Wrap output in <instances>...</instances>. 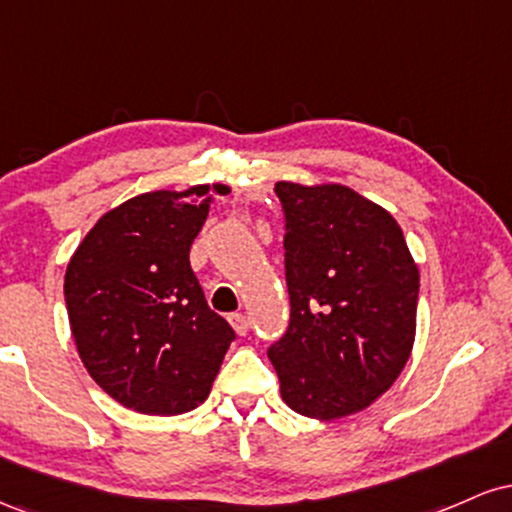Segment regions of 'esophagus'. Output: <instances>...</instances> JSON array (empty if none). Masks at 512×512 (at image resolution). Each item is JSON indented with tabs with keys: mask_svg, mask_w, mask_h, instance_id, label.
Returning a JSON list of instances; mask_svg holds the SVG:
<instances>
[{
	"mask_svg": "<svg viewBox=\"0 0 512 512\" xmlns=\"http://www.w3.org/2000/svg\"><path fill=\"white\" fill-rule=\"evenodd\" d=\"M228 322H231V327L236 330V334H240V337H243V334H248V330H250L248 317H245L243 313H231L228 315Z\"/></svg>",
	"mask_w": 512,
	"mask_h": 512,
	"instance_id": "34e87169",
	"label": "esophagus"
}]
</instances>
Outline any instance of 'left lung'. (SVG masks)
Returning a JSON list of instances; mask_svg holds the SVG:
<instances>
[{
  "mask_svg": "<svg viewBox=\"0 0 512 512\" xmlns=\"http://www.w3.org/2000/svg\"><path fill=\"white\" fill-rule=\"evenodd\" d=\"M274 192L286 219L291 320L267 356L293 411L344 419L407 366L419 267L390 211L351 187L276 182Z\"/></svg>",
  "mask_w": 512,
  "mask_h": 512,
  "instance_id": "left-lung-1",
  "label": "left lung"
}]
</instances>
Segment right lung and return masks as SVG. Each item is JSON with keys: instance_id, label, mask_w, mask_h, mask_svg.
I'll list each match as a JSON object with an SVG mask.
<instances>
[{"instance_id": "right-lung-1", "label": "right lung", "mask_w": 512, "mask_h": 512, "mask_svg": "<svg viewBox=\"0 0 512 512\" xmlns=\"http://www.w3.org/2000/svg\"><path fill=\"white\" fill-rule=\"evenodd\" d=\"M226 185L158 190L98 219L64 274L81 361L122 407L175 416L209 397L233 327L207 305L190 248Z\"/></svg>"}]
</instances>
